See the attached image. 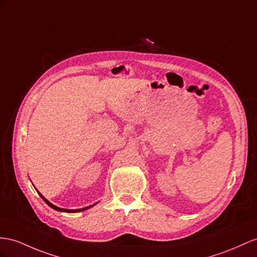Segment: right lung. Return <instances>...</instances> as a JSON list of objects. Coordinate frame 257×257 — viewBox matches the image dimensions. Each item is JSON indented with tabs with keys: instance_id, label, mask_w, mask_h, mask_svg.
<instances>
[{
	"instance_id": "1",
	"label": "right lung",
	"mask_w": 257,
	"mask_h": 257,
	"mask_svg": "<svg viewBox=\"0 0 257 257\" xmlns=\"http://www.w3.org/2000/svg\"><path fill=\"white\" fill-rule=\"evenodd\" d=\"M39 193V192H38ZM40 194V196L42 197L43 199V201L48 204V205L50 206V207H52V208H54V209H56V210H60V212H66V213H77V212H81V210H85V209H88V208H90L91 206H93V205H91V206H88V207H84V208H79V209H66V208H61V207H57V206H55V205H53V204L52 203H50L47 199H45V197L43 196V195H41V193H39Z\"/></svg>"
}]
</instances>
